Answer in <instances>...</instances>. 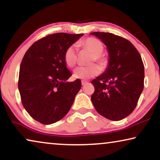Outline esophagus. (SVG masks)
Masks as SVG:
<instances>
[{
    "label": "esophagus",
    "mask_w": 160,
    "mask_h": 160,
    "mask_svg": "<svg viewBox=\"0 0 160 160\" xmlns=\"http://www.w3.org/2000/svg\"><path fill=\"white\" fill-rule=\"evenodd\" d=\"M88 81H86V80H82V84L83 85V86H84V85H85V84H88Z\"/></svg>",
    "instance_id": "obj_1"
}]
</instances>
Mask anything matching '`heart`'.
<instances>
[{
    "label": "heart",
    "mask_w": 160,
    "mask_h": 160,
    "mask_svg": "<svg viewBox=\"0 0 160 160\" xmlns=\"http://www.w3.org/2000/svg\"><path fill=\"white\" fill-rule=\"evenodd\" d=\"M78 47L84 48L93 52L90 62H97L102 66L106 65V58L102 55L103 45L98 39L89 37L78 43ZM63 59L65 65L69 68H73L78 62V50L75 45H71L66 48L63 54ZM101 71V68L97 64H92L87 66H80L74 71V77L79 79H88L98 75Z\"/></svg>",
    "instance_id": "obj_1"
}]
</instances>
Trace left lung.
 Segmentation results:
<instances>
[{
  "mask_svg": "<svg viewBox=\"0 0 160 160\" xmlns=\"http://www.w3.org/2000/svg\"><path fill=\"white\" fill-rule=\"evenodd\" d=\"M108 48V66L92 81L91 100L96 111L112 121H119L134 111L144 87L141 57L128 39L111 32H94Z\"/></svg>",
  "mask_w": 160,
  "mask_h": 160,
  "instance_id": "8db88e82",
  "label": "left lung"
}]
</instances>
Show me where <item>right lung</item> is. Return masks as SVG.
<instances>
[{
  "instance_id": "obj_1",
  "label": "right lung",
  "mask_w": 160,
  "mask_h": 160,
  "mask_svg": "<svg viewBox=\"0 0 160 160\" xmlns=\"http://www.w3.org/2000/svg\"><path fill=\"white\" fill-rule=\"evenodd\" d=\"M84 34H49L32 43L21 62L18 88L24 108L35 120L50 124L62 119L73 103L82 82L66 81L72 73L63 54Z\"/></svg>"
}]
</instances>
